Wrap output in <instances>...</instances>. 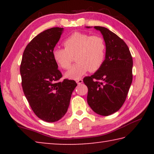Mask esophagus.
<instances>
[{"label":"esophagus","instance_id":"obj_1","mask_svg":"<svg viewBox=\"0 0 154 154\" xmlns=\"http://www.w3.org/2000/svg\"><path fill=\"white\" fill-rule=\"evenodd\" d=\"M76 82H77V84H79V85H80V84H82V83H83V80H82V79H77V80H76Z\"/></svg>","mask_w":154,"mask_h":154}]
</instances>
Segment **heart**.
<instances>
[{
	"label": "heart",
	"mask_w": 154,
	"mask_h": 154,
	"mask_svg": "<svg viewBox=\"0 0 154 154\" xmlns=\"http://www.w3.org/2000/svg\"><path fill=\"white\" fill-rule=\"evenodd\" d=\"M64 45L65 48L54 49L52 55L56 63L63 69L71 67L73 56H76L77 63L65 74L68 79H79L89 70L97 71L105 61L106 46L100 36L75 32L64 41Z\"/></svg>",
	"instance_id": "b5f03b06"
}]
</instances>
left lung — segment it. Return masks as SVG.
<instances>
[{"label":"left lung","instance_id":"1","mask_svg":"<svg viewBox=\"0 0 154 154\" xmlns=\"http://www.w3.org/2000/svg\"><path fill=\"white\" fill-rule=\"evenodd\" d=\"M94 28L105 41L106 56L102 66L84 77L83 82L88 89L87 101L91 109L107 116L118 111L126 100L132 81L133 61L128 47L118 35L105 27Z\"/></svg>","mask_w":154,"mask_h":154}]
</instances>
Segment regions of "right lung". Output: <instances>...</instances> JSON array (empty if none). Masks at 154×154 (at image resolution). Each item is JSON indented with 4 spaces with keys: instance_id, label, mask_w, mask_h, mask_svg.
Returning a JSON list of instances; mask_svg holds the SVG:
<instances>
[{
    "instance_id": "obj_1",
    "label": "right lung",
    "mask_w": 154,
    "mask_h": 154,
    "mask_svg": "<svg viewBox=\"0 0 154 154\" xmlns=\"http://www.w3.org/2000/svg\"><path fill=\"white\" fill-rule=\"evenodd\" d=\"M63 28H51L36 36L23 53L20 66L24 95L36 116L47 122L60 119L69 108L77 84L74 80L59 82L62 73L52 52Z\"/></svg>"
}]
</instances>
